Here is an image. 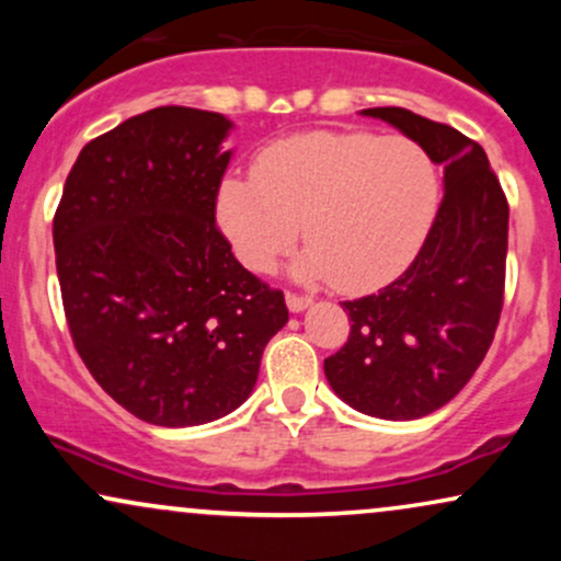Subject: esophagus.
<instances>
[{"mask_svg": "<svg viewBox=\"0 0 561 561\" xmlns=\"http://www.w3.org/2000/svg\"><path fill=\"white\" fill-rule=\"evenodd\" d=\"M311 306V295H298V293H287V308L289 311H302V308Z\"/></svg>", "mask_w": 561, "mask_h": 561, "instance_id": "obj_1", "label": "esophagus"}]
</instances>
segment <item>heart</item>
I'll use <instances>...</instances> for the list:
<instances>
[{
    "label": "heart",
    "mask_w": 561,
    "mask_h": 561,
    "mask_svg": "<svg viewBox=\"0 0 561 561\" xmlns=\"http://www.w3.org/2000/svg\"><path fill=\"white\" fill-rule=\"evenodd\" d=\"M440 197L433 158L416 141L311 131L272 145L253 176L218 190V221L250 272H268L298 240L302 279L330 276L347 293L401 274L422 248Z\"/></svg>",
    "instance_id": "1"
}]
</instances>
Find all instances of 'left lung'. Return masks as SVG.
<instances>
[{
    "label": "left lung",
    "mask_w": 561,
    "mask_h": 561,
    "mask_svg": "<svg viewBox=\"0 0 561 561\" xmlns=\"http://www.w3.org/2000/svg\"><path fill=\"white\" fill-rule=\"evenodd\" d=\"M364 115L401 128L443 165V192L420 253L396 282L345 300L347 343L324 358L332 390L379 420H420L472 379L504 306L508 203L485 150L403 107Z\"/></svg>",
    "instance_id": "left-lung-1"
}]
</instances>
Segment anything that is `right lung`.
<instances>
[{"label":"right lung","instance_id":"add662e5","mask_svg":"<svg viewBox=\"0 0 561 561\" xmlns=\"http://www.w3.org/2000/svg\"><path fill=\"white\" fill-rule=\"evenodd\" d=\"M229 126L179 105L134 115L83 147L55 210L76 351L115 403L160 427L234 411L289 317L216 224Z\"/></svg>","mask_w":561,"mask_h":561}]
</instances>
